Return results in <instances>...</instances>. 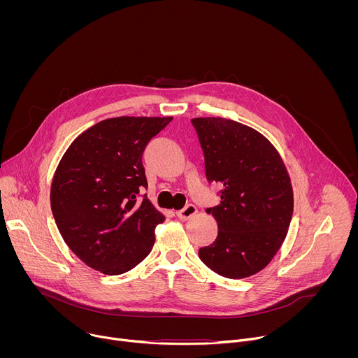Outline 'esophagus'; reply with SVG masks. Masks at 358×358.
Instances as JSON below:
<instances>
[{"instance_id":"obj_1","label":"esophagus","mask_w":358,"mask_h":358,"mask_svg":"<svg viewBox=\"0 0 358 358\" xmlns=\"http://www.w3.org/2000/svg\"><path fill=\"white\" fill-rule=\"evenodd\" d=\"M195 214H196V207L194 206V203H188V206H185L182 210L177 211V217L184 221L192 218Z\"/></svg>"}]
</instances>
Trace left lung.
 <instances>
[{
    "label": "left lung",
    "mask_w": 358,
    "mask_h": 358,
    "mask_svg": "<svg viewBox=\"0 0 358 358\" xmlns=\"http://www.w3.org/2000/svg\"><path fill=\"white\" fill-rule=\"evenodd\" d=\"M191 123L206 160L208 182L224 188L220 206L207 208L218 224L215 242L198 250L215 273L242 279L262 271L282 246L293 214L287 170L259 131L224 117Z\"/></svg>",
    "instance_id": "8db88e82"
}]
</instances>
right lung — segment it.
<instances>
[{
	"label": "right lung",
	"mask_w": 358,
	"mask_h": 358,
	"mask_svg": "<svg viewBox=\"0 0 358 358\" xmlns=\"http://www.w3.org/2000/svg\"><path fill=\"white\" fill-rule=\"evenodd\" d=\"M173 117H115L78 136L50 187L58 229L76 257L106 275H122L151 252L164 215L148 201L141 163L147 143Z\"/></svg>",
	"instance_id": "1"
}]
</instances>
